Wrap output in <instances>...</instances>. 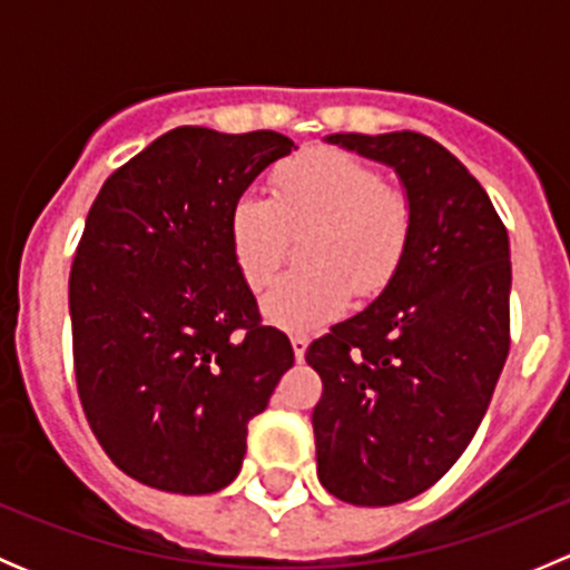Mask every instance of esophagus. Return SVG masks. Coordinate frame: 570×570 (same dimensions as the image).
<instances>
[{
    "label": "esophagus",
    "instance_id": "1",
    "mask_svg": "<svg viewBox=\"0 0 570 570\" xmlns=\"http://www.w3.org/2000/svg\"><path fill=\"white\" fill-rule=\"evenodd\" d=\"M306 347H308V336H306V333H292V350H295V358L297 361L306 358Z\"/></svg>",
    "mask_w": 570,
    "mask_h": 570
}]
</instances>
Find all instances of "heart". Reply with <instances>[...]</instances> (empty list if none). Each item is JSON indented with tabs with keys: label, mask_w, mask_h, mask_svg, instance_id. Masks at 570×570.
Listing matches in <instances>:
<instances>
[{
	"label": "heart",
	"mask_w": 570,
	"mask_h": 570,
	"mask_svg": "<svg viewBox=\"0 0 570 570\" xmlns=\"http://www.w3.org/2000/svg\"><path fill=\"white\" fill-rule=\"evenodd\" d=\"M413 200L375 165L342 148H308L269 176V200L243 195L228 215L234 264L253 292L278 278L292 237L306 267L286 275L264 301L267 317L289 331L322 325L350 295L377 297L396 275L413 237Z\"/></svg>",
	"instance_id": "b5f03b06"
}]
</instances>
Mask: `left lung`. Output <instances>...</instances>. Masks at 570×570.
<instances>
[{"label": "left lung", "instance_id": "left-lung-1", "mask_svg": "<svg viewBox=\"0 0 570 570\" xmlns=\"http://www.w3.org/2000/svg\"><path fill=\"white\" fill-rule=\"evenodd\" d=\"M392 165L413 200L405 258L372 306L314 338L320 482L389 508L428 491L474 439L510 353V243L461 159L419 131L331 135Z\"/></svg>", "mask_w": 570, "mask_h": 570}]
</instances>
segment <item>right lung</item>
<instances>
[{"label":"right lung","instance_id":"right-lung-1","mask_svg":"<svg viewBox=\"0 0 570 570\" xmlns=\"http://www.w3.org/2000/svg\"><path fill=\"white\" fill-rule=\"evenodd\" d=\"M295 142L178 126L107 178L68 278L73 375L101 450L170 493L239 474L248 422L295 364L234 264L228 215Z\"/></svg>","mask_w":570,"mask_h":570}]
</instances>
